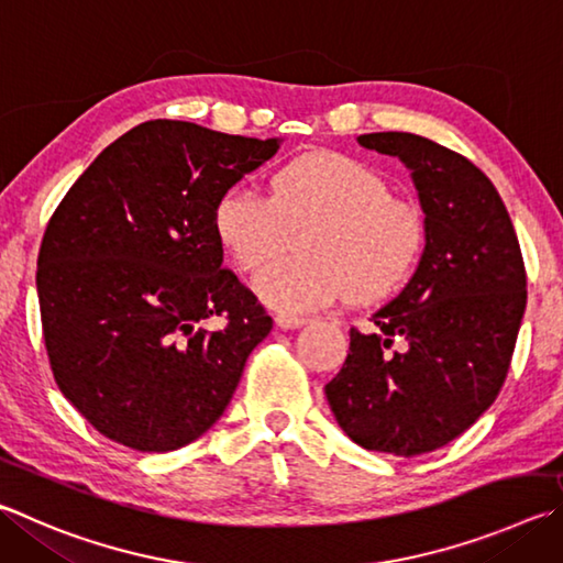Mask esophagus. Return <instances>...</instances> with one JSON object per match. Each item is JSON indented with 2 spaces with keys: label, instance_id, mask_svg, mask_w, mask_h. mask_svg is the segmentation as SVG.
Listing matches in <instances>:
<instances>
[{
  "label": "esophagus",
  "instance_id": "34e87169",
  "mask_svg": "<svg viewBox=\"0 0 563 563\" xmlns=\"http://www.w3.org/2000/svg\"><path fill=\"white\" fill-rule=\"evenodd\" d=\"M275 324H278L280 330H298V327L308 324V320H305V317H298V314L278 312V314H275Z\"/></svg>",
  "mask_w": 563,
  "mask_h": 563
}]
</instances>
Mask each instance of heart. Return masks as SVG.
Returning <instances> with one entry per match:
<instances>
[{
  "label": "heart",
  "instance_id": "obj_1",
  "mask_svg": "<svg viewBox=\"0 0 563 563\" xmlns=\"http://www.w3.org/2000/svg\"><path fill=\"white\" fill-rule=\"evenodd\" d=\"M298 255L265 265L255 295L280 312L324 308L350 290L379 300L411 275L426 243L416 201L388 191L386 179L342 152H305L273 172L268 197L246 187L223 191L213 233L243 271L290 246Z\"/></svg>",
  "mask_w": 563,
  "mask_h": 563
}]
</instances>
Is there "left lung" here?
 <instances>
[{"label":"left lung","instance_id":"1","mask_svg":"<svg viewBox=\"0 0 563 563\" xmlns=\"http://www.w3.org/2000/svg\"><path fill=\"white\" fill-rule=\"evenodd\" d=\"M356 140L411 169L426 249L406 288L372 314L376 330L352 327L324 394L356 445L413 457L493 406L527 308V273L505 203L473 162L411 132Z\"/></svg>","mask_w":563,"mask_h":563}]
</instances>
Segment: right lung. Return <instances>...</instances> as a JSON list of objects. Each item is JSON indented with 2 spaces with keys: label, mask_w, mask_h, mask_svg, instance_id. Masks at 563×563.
<instances>
[{
  "label": "right lung",
  "mask_w": 563,
  "mask_h": 563,
  "mask_svg": "<svg viewBox=\"0 0 563 563\" xmlns=\"http://www.w3.org/2000/svg\"><path fill=\"white\" fill-rule=\"evenodd\" d=\"M280 142L142 122L100 152L51 217L36 271L48 362L110 441L177 451L227 411L273 320L221 268L213 207ZM209 316L222 317L221 331L200 327Z\"/></svg>",
  "instance_id": "add662e5"
}]
</instances>
